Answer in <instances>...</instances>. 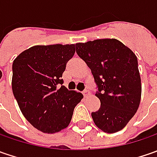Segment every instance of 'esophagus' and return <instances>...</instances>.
I'll use <instances>...</instances> for the list:
<instances>
[{
  "instance_id": "esophagus-1",
  "label": "esophagus",
  "mask_w": 157,
  "mask_h": 157,
  "mask_svg": "<svg viewBox=\"0 0 157 157\" xmlns=\"http://www.w3.org/2000/svg\"><path fill=\"white\" fill-rule=\"evenodd\" d=\"M89 94H90V91L87 90V89H86V90L83 91V95L84 96H87V95H89Z\"/></svg>"
}]
</instances>
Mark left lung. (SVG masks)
I'll return each instance as SVG.
<instances>
[{"label":"left lung","instance_id":"left-lung-1","mask_svg":"<svg viewBox=\"0 0 157 157\" xmlns=\"http://www.w3.org/2000/svg\"><path fill=\"white\" fill-rule=\"evenodd\" d=\"M76 52L91 69L100 100L92 113L95 125L105 133L122 129L137 111L142 95L135 53L116 39L76 44Z\"/></svg>","mask_w":157,"mask_h":157}]
</instances>
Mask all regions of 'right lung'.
<instances>
[{
  "label": "right lung",
  "instance_id": "1",
  "mask_svg": "<svg viewBox=\"0 0 157 157\" xmlns=\"http://www.w3.org/2000/svg\"><path fill=\"white\" fill-rule=\"evenodd\" d=\"M75 44L30 47L15 58L12 90L22 114L44 133L53 134L71 122L83 95L63 86V72L75 53Z\"/></svg>",
  "mask_w": 157,
  "mask_h": 157
}]
</instances>
